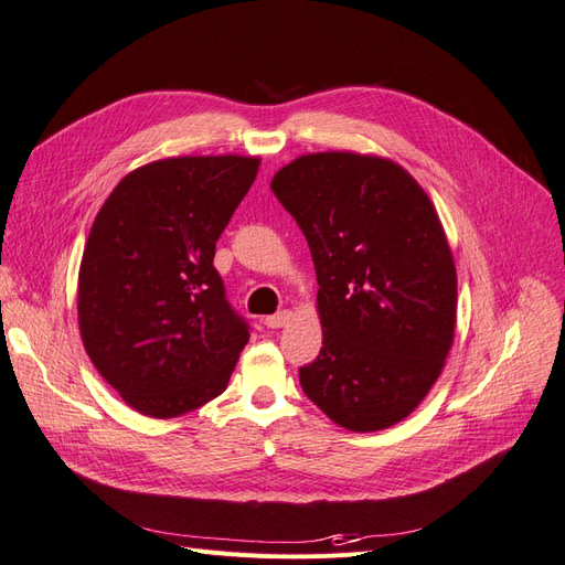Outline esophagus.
<instances>
[{"label":"esophagus","mask_w":565,"mask_h":565,"mask_svg":"<svg viewBox=\"0 0 565 565\" xmlns=\"http://www.w3.org/2000/svg\"><path fill=\"white\" fill-rule=\"evenodd\" d=\"M288 319H290V312H288V309H284V312L265 317V326H267V329H281V326L288 323Z\"/></svg>","instance_id":"34e87169"}]
</instances>
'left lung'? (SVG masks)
Here are the masks:
<instances>
[{
    "label": "left lung",
    "instance_id": "left-lung-1",
    "mask_svg": "<svg viewBox=\"0 0 565 565\" xmlns=\"http://www.w3.org/2000/svg\"><path fill=\"white\" fill-rule=\"evenodd\" d=\"M271 192L302 230L323 348L300 385L331 420L377 431L423 402L452 344L458 277L439 215L398 163L354 152L290 161Z\"/></svg>",
    "mask_w": 565,
    "mask_h": 565
}]
</instances>
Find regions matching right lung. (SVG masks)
<instances>
[{"label": "right lung", "instance_id": "obj_1", "mask_svg": "<svg viewBox=\"0 0 565 565\" xmlns=\"http://www.w3.org/2000/svg\"><path fill=\"white\" fill-rule=\"evenodd\" d=\"M258 167L239 154L159 159L96 215L79 267L82 342L142 415H183L227 387L250 333L213 256Z\"/></svg>", "mask_w": 565, "mask_h": 565}]
</instances>
